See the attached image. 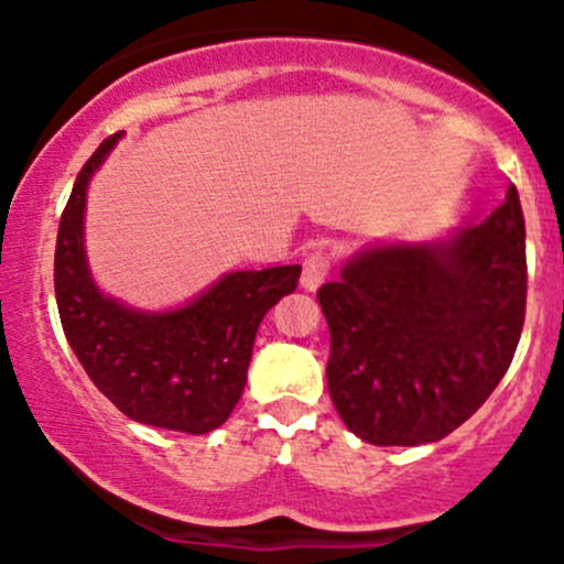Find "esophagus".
<instances>
[{
	"label": "esophagus",
	"instance_id": "obj_1",
	"mask_svg": "<svg viewBox=\"0 0 564 564\" xmlns=\"http://www.w3.org/2000/svg\"><path fill=\"white\" fill-rule=\"evenodd\" d=\"M328 265H332V260H328L326 249H312V252H306L304 263H301V269H304V274H301V284H304L306 290L321 288V282L326 280L328 274Z\"/></svg>",
	"mask_w": 564,
	"mask_h": 564
}]
</instances>
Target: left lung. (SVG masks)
Segmentation results:
<instances>
[{"label": "left lung", "mask_w": 564, "mask_h": 564, "mask_svg": "<svg viewBox=\"0 0 564 564\" xmlns=\"http://www.w3.org/2000/svg\"><path fill=\"white\" fill-rule=\"evenodd\" d=\"M518 188L449 241L370 247L317 290L326 381L348 431L376 447L449 436L510 367L527 312Z\"/></svg>", "instance_id": "obj_1"}]
</instances>
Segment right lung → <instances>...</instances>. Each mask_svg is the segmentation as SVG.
Returning <instances> with one entry per match:
<instances>
[{
  "label": "right lung",
  "mask_w": 564,
  "mask_h": 564,
  "mask_svg": "<svg viewBox=\"0 0 564 564\" xmlns=\"http://www.w3.org/2000/svg\"><path fill=\"white\" fill-rule=\"evenodd\" d=\"M120 133L82 166L63 210L54 293L63 332L90 381L133 422L203 433L227 422L247 387L254 334L265 312L293 293L301 265L225 274L192 304L137 312L95 288L85 258L87 183Z\"/></svg>",
  "instance_id": "1"
}]
</instances>
